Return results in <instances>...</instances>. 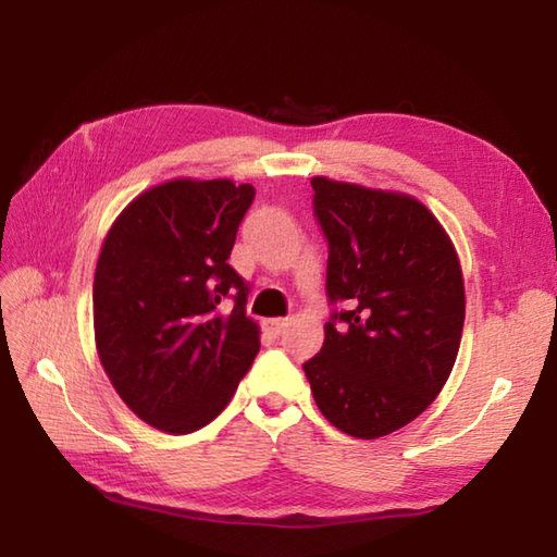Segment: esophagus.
I'll use <instances>...</instances> for the list:
<instances>
[{"label":"esophagus","mask_w":557,"mask_h":557,"mask_svg":"<svg viewBox=\"0 0 557 557\" xmlns=\"http://www.w3.org/2000/svg\"><path fill=\"white\" fill-rule=\"evenodd\" d=\"M265 331L270 333V335H282L285 333V329L289 325V321L287 319H265Z\"/></svg>","instance_id":"obj_1"}]
</instances>
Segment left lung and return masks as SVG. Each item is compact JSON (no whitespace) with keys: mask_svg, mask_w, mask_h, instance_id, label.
Segmentation results:
<instances>
[{"mask_svg":"<svg viewBox=\"0 0 557 557\" xmlns=\"http://www.w3.org/2000/svg\"><path fill=\"white\" fill-rule=\"evenodd\" d=\"M329 238L331 301L321 352L304 364L333 428L376 440L406 428L440 396L459 355L466 292L454 242L408 193L311 178Z\"/></svg>","mask_w":557,"mask_h":557,"instance_id":"1","label":"left lung"}]
</instances>
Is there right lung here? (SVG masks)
<instances>
[{"instance_id": "add662e5", "label": "right lung", "mask_w": 557, "mask_h": 557, "mask_svg": "<svg viewBox=\"0 0 557 557\" xmlns=\"http://www.w3.org/2000/svg\"><path fill=\"white\" fill-rule=\"evenodd\" d=\"M253 195L228 178H173L139 193L103 238L96 352L125 406L161 432L212 422L260 350L248 285L226 263Z\"/></svg>"}]
</instances>
